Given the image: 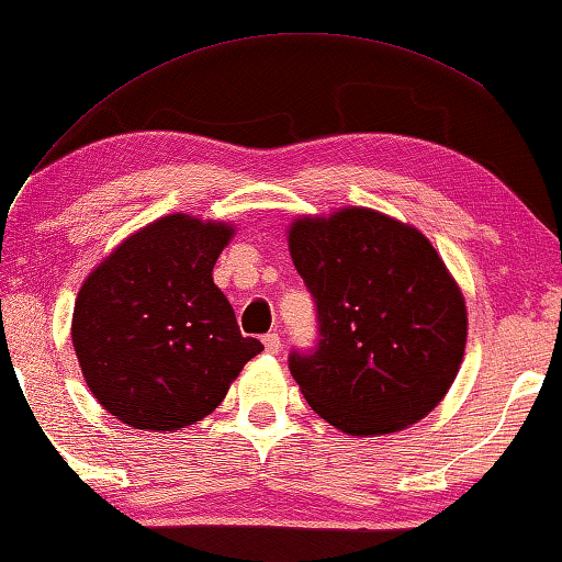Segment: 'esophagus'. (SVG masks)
<instances>
[{
	"label": "esophagus",
	"instance_id": "esophagus-1",
	"mask_svg": "<svg viewBox=\"0 0 562 562\" xmlns=\"http://www.w3.org/2000/svg\"><path fill=\"white\" fill-rule=\"evenodd\" d=\"M262 342H265V350L270 355H278L282 350V337L278 333H267L262 337Z\"/></svg>",
	"mask_w": 562,
	"mask_h": 562
}]
</instances>
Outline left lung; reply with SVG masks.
Masks as SVG:
<instances>
[{
    "label": "left lung",
    "instance_id": "1",
    "mask_svg": "<svg viewBox=\"0 0 562 562\" xmlns=\"http://www.w3.org/2000/svg\"><path fill=\"white\" fill-rule=\"evenodd\" d=\"M290 255L317 310V345L290 352L315 413L347 435H387L430 413L456 380L465 297L423 233L347 207L290 227Z\"/></svg>",
    "mask_w": 562,
    "mask_h": 562
}]
</instances>
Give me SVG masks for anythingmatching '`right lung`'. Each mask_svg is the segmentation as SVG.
<instances>
[{"mask_svg": "<svg viewBox=\"0 0 562 562\" xmlns=\"http://www.w3.org/2000/svg\"><path fill=\"white\" fill-rule=\"evenodd\" d=\"M235 229L169 215L139 229L85 280L72 342L92 395L137 430H180L225 400L247 360L243 337L212 267Z\"/></svg>", "mask_w": 562, "mask_h": 562, "instance_id": "obj_1", "label": "right lung"}]
</instances>
